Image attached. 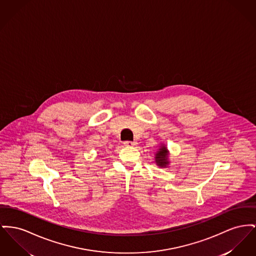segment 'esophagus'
<instances>
[{
	"label": "esophagus",
	"instance_id": "1",
	"mask_svg": "<svg viewBox=\"0 0 256 256\" xmlns=\"http://www.w3.org/2000/svg\"><path fill=\"white\" fill-rule=\"evenodd\" d=\"M124 145L126 147H134V146L137 145V142H136V141H134V142L126 141V142H124Z\"/></svg>",
	"mask_w": 256,
	"mask_h": 256
}]
</instances>
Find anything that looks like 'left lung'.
Listing matches in <instances>:
<instances>
[{
    "instance_id": "8db88e82",
    "label": "left lung",
    "mask_w": 256,
    "mask_h": 256,
    "mask_svg": "<svg viewBox=\"0 0 256 256\" xmlns=\"http://www.w3.org/2000/svg\"><path fill=\"white\" fill-rule=\"evenodd\" d=\"M154 162L160 168H166L170 164L169 160V150L166 145L160 144V148L154 154Z\"/></svg>"
}]
</instances>
